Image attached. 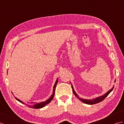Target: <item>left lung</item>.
<instances>
[{
  "instance_id": "1",
  "label": "left lung",
  "mask_w": 124,
  "mask_h": 124,
  "mask_svg": "<svg viewBox=\"0 0 124 124\" xmlns=\"http://www.w3.org/2000/svg\"><path fill=\"white\" fill-rule=\"evenodd\" d=\"M71 86H72V88L73 93V94L75 95L77 97L78 99H79L81 101H82L83 103H84L89 104V105L96 104V103H99V102H101V101H103V100H104V99L106 98V97L108 95L110 94V92H111L112 91V89H114V87H113L111 89H110V90H109L108 92H107L106 94H104V95H103L102 96H99L98 97H96V98L94 99L93 100H87V99H84L80 98V97H79L77 95V94L75 92V91L74 90V88H73V86H72V84H71Z\"/></svg>"
}]
</instances>
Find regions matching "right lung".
<instances>
[{"mask_svg": "<svg viewBox=\"0 0 124 124\" xmlns=\"http://www.w3.org/2000/svg\"><path fill=\"white\" fill-rule=\"evenodd\" d=\"M58 81V79H57V80L55 82L54 87H53V94L51 96V97H49L48 99H47L46 101H44V102H41L39 103H33V102H31V103H25L23 102L22 101H21L20 100L17 99L16 97H15V99H16L18 101L20 102L21 103H22L23 104H24L26 106L29 107V108H33V109H40V108H42L44 107L45 106H46L47 104H48L49 103L51 102L53 97L54 96V94H55V88H56V84L57 83Z\"/></svg>", "mask_w": 124, "mask_h": 124, "instance_id": "add662e5", "label": "right lung"}]
</instances>
